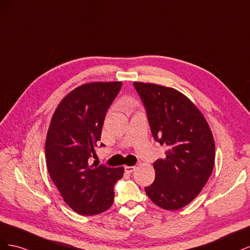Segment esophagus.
<instances>
[{
	"instance_id": "34e87169",
	"label": "esophagus",
	"mask_w": 250,
	"mask_h": 250,
	"mask_svg": "<svg viewBox=\"0 0 250 250\" xmlns=\"http://www.w3.org/2000/svg\"><path fill=\"white\" fill-rule=\"evenodd\" d=\"M124 169H125L126 173H131L135 170V167H134V166H126Z\"/></svg>"
}]
</instances>
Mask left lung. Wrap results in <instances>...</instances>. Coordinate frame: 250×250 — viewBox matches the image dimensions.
<instances>
[{"instance_id":"1","label":"left lung","mask_w":250,"mask_h":250,"mask_svg":"<svg viewBox=\"0 0 250 250\" xmlns=\"http://www.w3.org/2000/svg\"><path fill=\"white\" fill-rule=\"evenodd\" d=\"M133 85L153 139L168 148L166 157L153 163L155 180L146 194L164 209H179L196 198L213 171V134L199 109L178 90L152 83Z\"/></svg>"}]
</instances>
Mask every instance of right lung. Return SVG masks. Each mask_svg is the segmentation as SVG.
I'll use <instances>...</instances> for the list:
<instances>
[{"label":"right lung","mask_w":250,"mask_h":250,"mask_svg":"<svg viewBox=\"0 0 250 250\" xmlns=\"http://www.w3.org/2000/svg\"><path fill=\"white\" fill-rule=\"evenodd\" d=\"M121 87L122 82H94L75 88L60 102L49 127L44 149L50 177L64 202L82 216L108 209L113 187L123 176L122 167L89 163Z\"/></svg>","instance_id":"right-lung-1"}]
</instances>
